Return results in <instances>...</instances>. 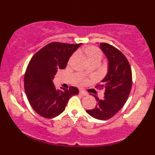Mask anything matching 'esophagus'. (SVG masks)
Listing matches in <instances>:
<instances>
[{
	"mask_svg": "<svg viewBox=\"0 0 155 155\" xmlns=\"http://www.w3.org/2000/svg\"><path fill=\"white\" fill-rule=\"evenodd\" d=\"M79 94H80V95H82V96H87V95H88V94L86 92L83 91V90H80V91H79Z\"/></svg>",
	"mask_w": 155,
	"mask_h": 155,
	"instance_id": "34e87169",
	"label": "esophagus"
}]
</instances>
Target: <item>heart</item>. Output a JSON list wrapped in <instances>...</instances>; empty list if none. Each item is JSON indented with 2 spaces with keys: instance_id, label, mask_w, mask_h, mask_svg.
<instances>
[{
  "instance_id": "heart-1",
  "label": "heart",
  "mask_w": 155,
  "mask_h": 155,
  "mask_svg": "<svg viewBox=\"0 0 155 155\" xmlns=\"http://www.w3.org/2000/svg\"><path fill=\"white\" fill-rule=\"evenodd\" d=\"M78 54L83 55L86 58L87 61L90 64L92 63H100L103 58V54L99 49L95 47H87L84 49H79L78 51ZM74 58V55L71 58L70 60H72ZM84 80H83L82 82H84Z\"/></svg>"
}]
</instances>
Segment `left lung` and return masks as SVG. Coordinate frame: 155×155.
I'll list each match as a JSON object with an SVG mask.
<instances>
[{
    "label": "left lung",
    "mask_w": 155,
    "mask_h": 155,
    "mask_svg": "<svg viewBox=\"0 0 155 155\" xmlns=\"http://www.w3.org/2000/svg\"><path fill=\"white\" fill-rule=\"evenodd\" d=\"M100 49L108 60V72L101 84L100 89H105L104 97L97 101L93 109L87 110L90 116L100 120L111 118L127 101L132 87V71L128 60L120 50L106 43L100 44Z\"/></svg>",
    "instance_id": "left-lung-1"
}]
</instances>
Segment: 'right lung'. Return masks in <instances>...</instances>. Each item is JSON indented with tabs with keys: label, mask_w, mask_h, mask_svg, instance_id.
Masks as SVG:
<instances>
[{
	"label": "right lung",
	"mask_w": 155,
	"mask_h": 155,
	"mask_svg": "<svg viewBox=\"0 0 155 155\" xmlns=\"http://www.w3.org/2000/svg\"><path fill=\"white\" fill-rule=\"evenodd\" d=\"M81 44L51 42L37 51L27 67L24 79L25 91L33 110L47 119L54 118L65 110L68 101L79 90L55 88L52 79L58 69L66 67L69 58Z\"/></svg>",
	"instance_id": "add662e5"
}]
</instances>
